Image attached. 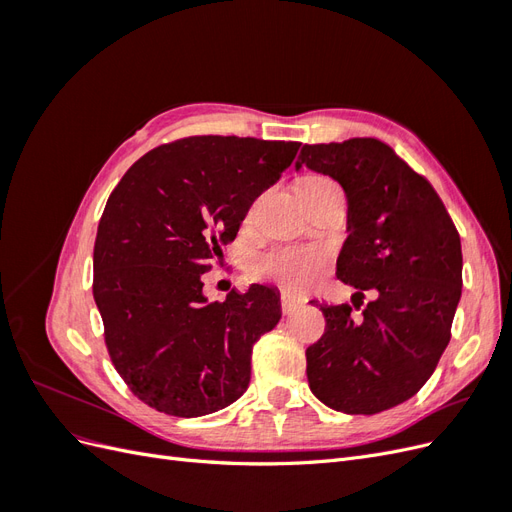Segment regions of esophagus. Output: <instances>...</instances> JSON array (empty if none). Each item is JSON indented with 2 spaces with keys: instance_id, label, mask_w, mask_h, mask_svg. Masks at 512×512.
I'll return each instance as SVG.
<instances>
[{
  "instance_id": "esophagus-1",
  "label": "esophagus",
  "mask_w": 512,
  "mask_h": 512,
  "mask_svg": "<svg viewBox=\"0 0 512 512\" xmlns=\"http://www.w3.org/2000/svg\"><path fill=\"white\" fill-rule=\"evenodd\" d=\"M305 303V299H301V297H297V294H292V292H282V312L284 314H292V312H297V309L301 307Z\"/></svg>"
}]
</instances>
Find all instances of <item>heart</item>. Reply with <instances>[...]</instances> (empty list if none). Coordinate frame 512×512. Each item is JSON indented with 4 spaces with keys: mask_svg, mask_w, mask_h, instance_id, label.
Here are the masks:
<instances>
[{
    "mask_svg": "<svg viewBox=\"0 0 512 512\" xmlns=\"http://www.w3.org/2000/svg\"><path fill=\"white\" fill-rule=\"evenodd\" d=\"M303 181H329L324 177H305ZM301 181V183H303ZM324 265V252L320 247H280L265 256H260L254 271L269 280L280 282L290 290H305L314 284L316 275Z\"/></svg>",
    "mask_w": 512,
    "mask_h": 512,
    "instance_id": "heart-1",
    "label": "heart"
}]
</instances>
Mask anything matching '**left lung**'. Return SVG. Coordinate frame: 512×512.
Returning <instances> with one entry per match:
<instances>
[{
    "label": "left lung",
    "mask_w": 512,
    "mask_h": 512,
    "mask_svg": "<svg viewBox=\"0 0 512 512\" xmlns=\"http://www.w3.org/2000/svg\"><path fill=\"white\" fill-rule=\"evenodd\" d=\"M329 175L348 200L337 277L374 301L320 309L309 346V389L337 412L378 414L404 404L436 369L461 299V239L433 185L378 138L303 145L294 168Z\"/></svg>",
    "instance_id": "obj_1"
}]
</instances>
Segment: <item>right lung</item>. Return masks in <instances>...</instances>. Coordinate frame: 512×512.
<instances>
[{"label": "right lung", "mask_w": 512, "mask_h": 512, "mask_svg": "<svg viewBox=\"0 0 512 512\" xmlns=\"http://www.w3.org/2000/svg\"><path fill=\"white\" fill-rule=\"evenodd\" d=\"M301 143L190 136L130 166L94 247V299L108 354L158 412L205 416L250 384L252 348L282 318L280 292L252 284L209 303L203 273Z\"/></svg>", "instance_id": "add662e5"}]
</instances>
